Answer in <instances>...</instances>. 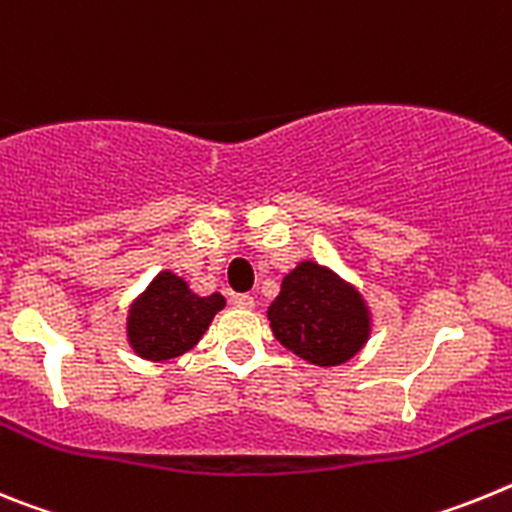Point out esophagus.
I'll return each instance as SVG.
<instances>
[{
  "mask_svg": "<svg viewBox=\"0 0 512 512\" xmlns=\"http://www.w3.org/2000/svg\"><path fill=\"white\" fill-rule=\"evenodd\" d=\"M233 305L241 307V310H253V305H256V300H253L251 295H235L233 297Z\"/></svg>",
  "mask_w": 512,
  "mask_h": 512,
  "instance_id": "1",
  "label": "esophagus"
}]
</instances>
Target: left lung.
Masks as SVG:
<instances>
[{"mask_svg": "<svg viewBox=\"0 0 512 512\" xmlns=\"http://www.w3.org/2000/svg\"><path fill=\"white\" fill-rule=\"evenodd\" d=\"M274 338L318 366L346 364L372 333V315L354 284L315 261H300L269 305Z\"/></svg>", "mask_w": 512, "mask_h": 512, "instance_id": "obj_1", "label": "left lung"}]
</instances>
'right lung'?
Listing matches in <instances>:
<instances>
[{"instance_id": "right-lung-1", "label": "right lung", "mask_w": 512, "mask_h": 512, "mask_svg": "<svg viewBox=\"0 0 512 512\" xmlns=\"http://www.w3.org/2000/svg\"><path fill=\"white\" fill-rule=\"evenodd\" d=\"M223 295L200 297L174 271H161L128 310V341L140 359L166 361L200 343Z\"/></svg>"}]
</instances>
